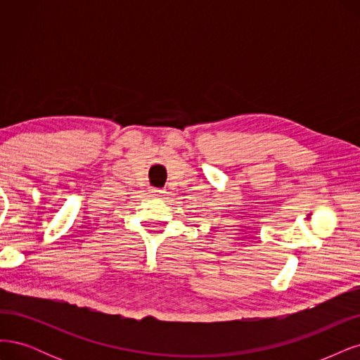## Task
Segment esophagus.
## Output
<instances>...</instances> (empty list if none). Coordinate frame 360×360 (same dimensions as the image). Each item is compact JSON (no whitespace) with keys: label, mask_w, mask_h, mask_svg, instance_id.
I'll return each mask as SVG.
<instances>
[{"label":"esophagus","mask_w":360,"mask_h":360,"mask_svg":"<svg viewBox=\"0 0 360 360\" xmlns=\"http://www.w3.org/2000/svg\"><path fill=\"white\" fill-rule=\"evenodd\" d=\"M150 193H153L154 195H157V197H163L165 195V190H160V188H153V191H150Z\"/></svg>","instance_id":"1"}]
</instances>
